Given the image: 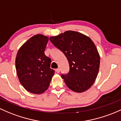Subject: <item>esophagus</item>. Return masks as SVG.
<instances>
[{"mask_svg": "<svg viewBox=\"0 0 121 121\" xmlns=\"http://www.w3.org/2000/svg\"><path fill=\"white\" fill-rule=\"evenodd\" d=\"M55 71L57 73H59L60 72V69L59 68H57V69H56L55 70Z\"/></svg>", "mask_w": 121, "mask_h": 121, "instance_id": "34e87169", "label": "esophagus"}]
</instances>
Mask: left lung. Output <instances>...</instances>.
<instances>
[{
  "label": "left lung",
  "instance_id": "obj_1",
  "mask_svg": "<svg viewBox=\"0 0 121 121\" xmlns=\"http://www.w3.org/2000/svg\"><path fill=\"white\" fill-rule=\"evenodd\" d=\"M49 39L68 61L69 71L61 74L67 87L77 92L90 88L97 77L100 65V56L93 41L82 33L71 30Z\"/></svg>",
  "mask_w": 121,
  "mask_h": 121
}]
</instances>
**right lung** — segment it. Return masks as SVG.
<instances>
[{"mask_svg": "<svg viewBox=\"0 0 121 121\" xmlns=\"http://www.w3.org/2000/svg\"><path fill=\"white\" fill-rule=\"evenodd\" d=\"M49 38L35 35L20 48L15 60V67L20 83L29 92H44L49 86L54 71L50 68L51 59L45 54Z\"/></svg>", "mask_w": 121, "mask_h": 121, "instance_id": "add662e5", "label": "right lung"}]
</instances>
